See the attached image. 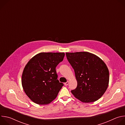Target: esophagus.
Segmentation results:
<instances>
[{
    "label": "esophagus",
    "instance_id": "34e87169",
    "mask_svg": "<svg viewBox=\"0 0 125 125\" xmlns=\"http://www.w3.org/2000/svg\"><path fill=\"white\" fill-rule=\"evenodd\" d=\"M69 82L68 81H67L66 83H64V84H65V85H68L69 84Z\"/></svg>",
    "mask_w": 125,
    "mask_h": 125
}]
</instances>
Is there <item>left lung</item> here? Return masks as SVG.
Wrapping results in <instances>:
<instances>
[{
	"label": "left lung",
	"instance_id": "obj_1",
	"mask_svg": "<svg viewBox=\"0 0 125 125\" xmlns=\"http://www.w3.org/2000/svg\"><path fill=\"white\" fill-rule=\"evenodd\" d=\"M67 58L74 70L77 86L71 93L84 103L99 99L108 87V69L97 56L88 52H66Z\"/></svg>",
	"mask_w": 125,
	"mask_h": 125
}]
</instances>
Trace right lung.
<instances>
[{"instance_id": "add662e5", "label": "right lung", "mask_w": 125, "mask_h": 125, "mask_svg": "<svg viewBox=\"0 0 125 125\" xmlns=\"http://www.w3.org/2000/svg\"><path fill=\"white\" fill-rule=\"evenodd\" d=\"M64 56V52H41L25 66L22 84L26 94L33 102L48 104L57 97L64 84L57 80L56 67Z\"/></svg>"}]
</instances>
